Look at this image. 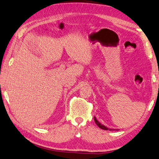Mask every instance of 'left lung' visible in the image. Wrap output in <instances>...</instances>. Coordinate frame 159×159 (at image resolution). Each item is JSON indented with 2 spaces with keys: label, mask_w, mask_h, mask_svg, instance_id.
Listing matches in <instances>:
<instances>
[{
  "label": "left lung",
  "mask_w": 159,
  "mask_h": 159,
  "mask_svg": "<svg viewBox=\"0 0 159 159\" xmlns=\"http://www.w3.org/2000/svg\"><path fill=\"white\" fill-rule=\"evenodd\" d=\"M94 120H95V123H96V124H97V125H98V126L99 128H100V129H103V130H109V131H112V130L113 131V130H114V129H108V128L106 127L105 125H103V124H101V123L98 122V120H97L96 117H94Z\"/></svg>",
  "instance_id": "left-lung-1"
}]
</instances>
